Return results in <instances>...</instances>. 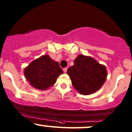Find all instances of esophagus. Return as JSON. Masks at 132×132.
<instances>
[{"instance_id": "1", "label": "esophagus", "mask_w": 132, "mask_h": 132, "mask_svg": "<svg viewBox=\"0 0 132 132\" xmlns=\"http://www.w3.org/2000/svg\"><path fill=\"white\" fill-rule=\"evenodd\" d=\"M68 70V68H63V71H64V72H66V71Z\"/></svg>"}]
</instances>
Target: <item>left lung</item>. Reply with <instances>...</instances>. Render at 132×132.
Here are the masks:
<instances>
[{
	"label": "left lung",
	"instance_id": "obj_1",
	"mask_svg": "<svg viewBox=\"0 0 132 132\" xmlns=\"http://www.w3.org/2000/svg\"><path fill=\"white\" fill-rule=\"evenodd\" d=\"M75 64L68 69L72 86L80 94L89 95L103 86L107 78L105 66L100 64L92 57L79 55Z\"/></svg>",
	"mask_w": 132,
	"mask_h": 132
}]
</instances>
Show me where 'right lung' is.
I'll list each match as a JSON object with an SVG mask.
<instances>
[{"label": "right lung", "mask_w": 132, "mask_h": 132, "mask_svg": "<svg viewBox=\"0 0 132 132\" xmlns=\"http://www.w3.org/2000/svg\"><path fill=\"white\" fill-rule=\"evenodd\" d=\"M63 73L59 63L48 55H44L31 62L24 70V75L30 85L40 90L53 86L57 77Z\"/></svg>", "instance_id": "add662e5"}]
</instances>
